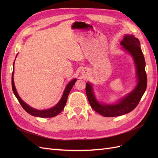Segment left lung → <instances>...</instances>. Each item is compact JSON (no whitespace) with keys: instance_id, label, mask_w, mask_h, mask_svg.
<instances>
[{"instance_id":"obj_1","label":"left lung","mask_w":158,"mask_h":158,"mask_svg":"<svg viewBox=\"0 0 158 158\" xmlns=\"http://www.w3.org/2000/svg\"><path fill=\"white\" fill-rule=\"evenodd\" d=\"M121 45L124 49L131 55L135 61L138 83L135 88L127 96L119 100L118 103L115 104H102L95 99L93 93L92 85L87 82L85 92L90 106L95 111L104 117H117L132 111L139 103L147 87L146 63L140 49L139 40L133 35H126L121 42Z\"/></svg>"}]
</instances>
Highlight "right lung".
Returning a JSON list of instances; mask_svg holds the SVG:
<instances>
[{
    "instance_id": "add662e5",
    "label": "right lung",
    "mask_w": 158,
    "mask_h": 158,
    "mask_svg": "<svg viewBox=\"0 0 158 158\" xmlns=\"http://www.w3.org/2000/svg\"><path fill=\"white\" fill-rule=\"evenodd\" d=\"M14 62L13 63V67H14ZM77 80L76 79L72 80L70 82L67 84L66 87L64 91V93L63 96H62L59 102L57 103L55 106L52 107L51 109H45V110H37L35 109H33L31 107H30L28 105H27L24 102L22 101V99L19 96L16 89L15 88V85H14V69L12 72V88L13 92L15 95V96L18 99L19 103H20L23 109L25 110V111L30 114L32 116L38 117H42V118H50V117H53L56 116L57 114H59L62 111H63V109L64 108L65 105L66 103V101H67V98L69 96V94L70 92L71 89L73 88V85H74L76 81Z\"/></svg>"
}]
</instances>
